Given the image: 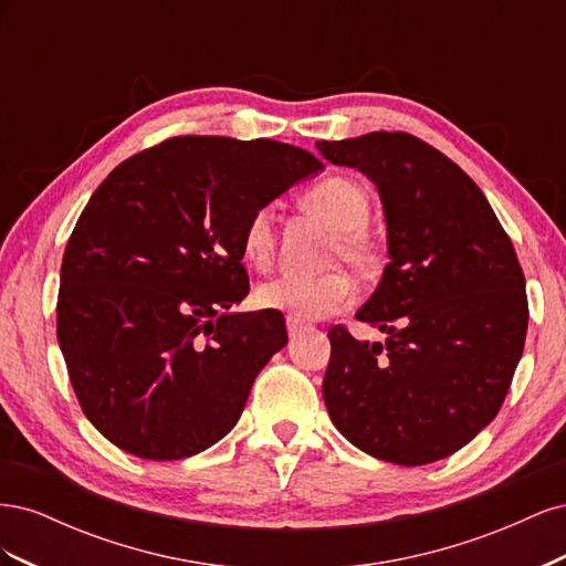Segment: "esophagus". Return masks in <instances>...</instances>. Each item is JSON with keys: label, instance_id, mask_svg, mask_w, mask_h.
Wrapping results in <instances>:
<instances>
[{"label": "esophagus", "instance_id": "obj_1", "mask_svg": "<svg viewBox=\"0 0 566 566\" xmlns=\"http://www.w3.org/2000/svg\"><path fill=\"white\" fill-rule=\"evenodd\" d=\"M304 331H306V325H302V323H297V321H287V335L293 337V339L300 337Z\"/></svg>", "mask_w": 566, "mask_h": 566}]
</instances>
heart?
<instances>
[{"instance_id": "1", "label": "heart", "mask_w": 566, "mask_h": 566, "mask_svg": "<svg viewBox=\"0 0 566 566\" xmlns=\"http://www.w3.org/2000/svg\"><path fill=\"white\" fill-rule=\"evenodd\" d=\"M304 202L318 217L339 231L335 254L345 256L358 271H370L378 264V248L361 231L368 224L370 202L366 191L358 184L331 177L310 188ZM243 256L256 266L266 269L273 260V208L262 205L256 208L243 229ZM356 287L349 273L333 271L325 276H285L271 279L254 290V302L262 310L285 312L297 321H314L333 316L354 302Z\"/></svg>"}]
</instances>
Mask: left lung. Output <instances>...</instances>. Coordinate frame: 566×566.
<instances>
[{
	"mask_svg": "<svg viewBox=\"0 0 566 566\" xmlns=\"http://www.w3.org/2000/svg\"><path fill=\"white\" fill-rule=\"evenodd\" d=\"M316 148L378 186L389 252L356 312L385 345L328 331L325 408L356 449L427 465L499 416L524 352L522 266L482 188L418 136L370 132Z\"/></svg>",
	"mask_w": 566,
	"mask_h": 566,
	"instance_id": "1",
	"label": "left lung"
}]
</instances>
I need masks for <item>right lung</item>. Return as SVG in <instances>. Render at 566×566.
Listing matches in <instances>:
<instances>
[{
    "mask_svg": "<svg viewBox=\"0 0 566 566\" xmlns=\"http://www.w3.org/2000/svg\"><path fill=\"white\" fill-rule=\"evenodd\" d=\"M321 169L281 142L175 136L96 188L65 245L56 335L84 416L117 449L179 460L233 430L287 342L283 314L229 312L250 293L245 221Z\"/></svg>",
    "mask_w": 566,
    "mask_h": 566,
    "instance_id": "add662e5",
    "label": "right lung"
}]
</instances>
